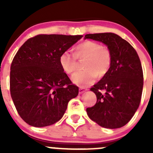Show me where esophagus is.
Masks as SVG:
<instances>
[{"mask_svg":"<svg viewBox=\"0 0 153 153\" xmlns=\"http://www.w3.org/2000/svg\"><path fill=\"white\" fill-rule=\"evenodd\" d=\"M86 90H87V89L84 88V87H79V94H81V93H84V92L86 91Z\"/></svg>","mask_w":153,"mask_h":153,"instance_id":"34e87169","label":"esophagus"}]
</instances>
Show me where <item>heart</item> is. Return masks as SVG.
I'll return each instance as SVG.
<instances>
[{"instance_id": "b5f03b06", "label": "heart", "mask_w": 153, "mask_h": 153, "mask_svg": "<svg viewBox=\"0 0 153 153\" xmlns=\"http://www.w3.org/2000/svg\"><path fill=\"white\" fill-rule=\"evenodd\" d=\"M86 58L84 70L78 71L72 76V80L79 86H87L93 84L97 77L102 76L109 71L112 64V53L106 46L97 42L87 40L76 47L74 55L68 51L62 53L60 56V64L65 73L70 74L78 68L76 59Z\"/></svg>"}]
</instances>
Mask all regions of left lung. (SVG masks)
I'll use <instances>...</instances> for the list:
<instances>
[{
    "mask_svg": "<svg viewBox=\"0 0 153 153\" xmlns=\"http://www.w3.org/2000/svg\"><path fill=\"white\" fill-rule=\"evenodd\" d=\"M84 39L102 42L112 53L108 73L90 88L97 100L86 108V113L100 126L120 128L134 116L141 100L143 73L140 57L129 42L116 33L86 34Z\"/></svg>",
    "mask_w": 153,
    "mask_h": 153,
    "instance_id": "8db88e82",
    "label": "left lung"
}]
</instances>
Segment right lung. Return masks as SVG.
<instances>
[{"label": "right lung", "mask_w": 153, "mask_h": 153, "mask_svg": "<svg viewBox=\"0 0 153 153\" xmlns=\"http://www.w3.org/2000/svg\"><path fill=\"white\" fill-rule=\"evenodd\" d=\"M82 35L39 34L18 50L10 66V91L17 113L32 126L56 123L78 95L60 64V56Z\"/></svg>", "instance_id": "1"}]
</instances>
